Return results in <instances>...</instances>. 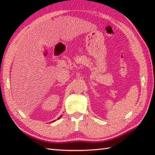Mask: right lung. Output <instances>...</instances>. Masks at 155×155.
<instances>
[{
    "label": "right lung",
    "mask_w": 155,
    "mask_h": 155,
    "mask_svg": "<svg viewBox=\"0 0 155 155\" xmlns=\"http://www.w3.org/2000/svg\"><path fill=\"white\" fill-rule=\"evenodd\" d=\"M61 116H62V115H61V116H60V117H59V118H58V119H59V118H60V117H61ZM54 121H55V120H54Z\"/></svg>",
    "instance_id": "obj_1"
}]
</instances>
